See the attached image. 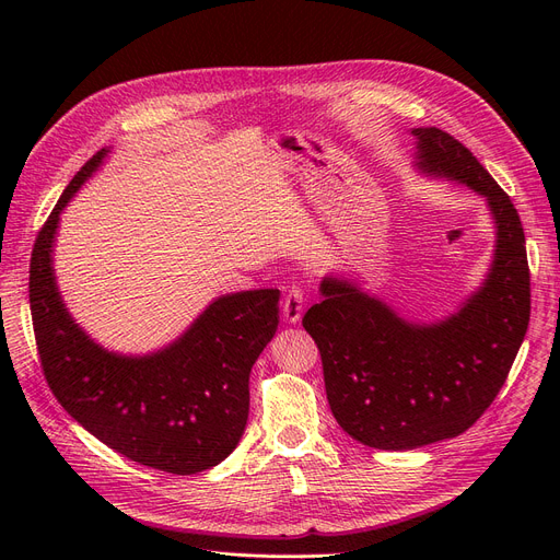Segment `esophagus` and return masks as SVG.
<instances>
[{
    "instance_id": "esophagus-1",
    "label": "esophagus",
    "mask_w": 560,
    "mask_h": 560,
    "mask_svg": "<svg viewBox=\"0 0 560 560\" xmlns=\"http://www.w3.org/2000/svg\"><path fill=\"white\" fill-rule=\"evenodd\" d=\"M281 311H283V319L288 322V325H298V322L302 319V313H304V292L300 288L288 290Z\"/></svg>"
}]
</instances>
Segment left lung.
Instances as JSON below:
<instances>
[{"mask_svg":"<svg viewBox=\"0 0 560 560\" xmlns=\"http://www.w3.org/2000/svg\"><path fill=\"white\" fill-rule=\"evenodd\" d=\"M416 170L486 199L494 254L483 283L456 313L413 322L357 281L325 277L302 319L313 336L331 413L374 450H416L472 427L504 386L532 313L524 229L511 197L454 136L410 131Z\"/></svg>","mask_w":560,"mask_h":560,"instance_id":"8db88e82","label":"left lung"}]
</instances>
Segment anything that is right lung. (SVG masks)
Wrapping results in <instances>:
<instances>
[{
    "label": "right lung",
    "mask_w": 560,
    "mask_h": 560,
    "mask_svg": "<svg viewBox=\"0 0 560 560\" xmlns=\"http://www.w3.org/2000/svg\"><path fill=\"white\" fill-rule=\"evenodd\" d=\"M108 154L97 152L74 174L34 245L28 304L40 365L58 404L104 445L161 472L197 475L241 443L249 372L277 334L281 292L222 295L152 354H117L95 342L63 304L51 254L61 213Z\"/></svg>",
    "instance_id": "add662e5"
}]
</instances>
